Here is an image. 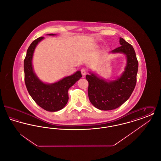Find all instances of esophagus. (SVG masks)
<instances>
[{
    "instance_id": "esophagus-1",
    "label": "esophagus",
    "mask_w": 161,
    "mask_h": 161,
    "mask_svg": "<svg viewBox=\"0 0 161 161\" xmlns=\"http://www.w3.org/2000/svg\"><path fill=\"white\" fill-rule=\"evenodd\" d=\"M81 74L84 76L86 74V70L84 68L81 69Z\"/></svg>"
}]
</instances>
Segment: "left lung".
Segmentation results:
<instances>
[{
	"label": "left lung",
	"mask_w": 161,
	"mask_h": 161,
	"mask_svg": "<svg viewBox=\"0 0 161 161\" xmlns=\"http://www.w3.org/2000/svg\"><path fill=\"white\" fill-rule=\"evenodd\" d=\"M119 43L121 46L112 53H121L127 56V64L121 77L107 82L91 73L86 76L89 82V100L93 106L102 110H114L121 106L129 98L136 83L138 61L134 48L121 37Z\"/></svg>",
	"instance_id": "8db88e82"
}]
</instances>
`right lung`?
<instances>
[{
    "label": "right lung",
    "mask_w": 161,
    "mask_h": 161,
    "mask_svg": "<svg viewBox=\"0 0 161 161\" xmlns=\"http://www.w3.org/2000/svg\"><path fill=\"white\" fill-rule=\"evenodd\" d=\"M43 38L40 37L34 40L27 50L24 60L25 83L32 98L40 107L49 112H56L66 105L69 100L68 92L69 88L82 75L80 71H77L74 74L53 84H45L41 81L34 73L32 59L36 47Z\"/></svg>",
    "instance_id": "right-lung-1"
}]
</instances>
